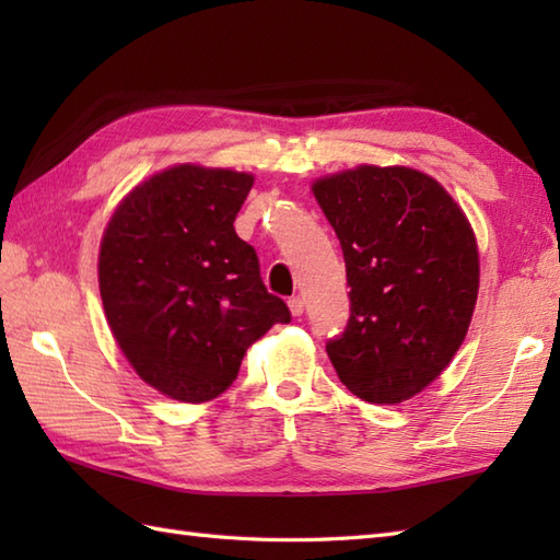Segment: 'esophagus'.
I'll list each match as a JSON object with an SVG mask.
<instances>
[{
    "label": "esophagus",
    "mask_w": 560,
    "mask_h": 560,
    "mask_svg": "<svg viewBox=\"0 0 560 560\" xmlns=\"http://www.w3.org/2000/svg\"><path fill=\"white\" fill-rule=\"evenodd\" d=\"M289 311H291V315H293V317H301V315H303L305 305H303V299H301V295H293V299H289Z\"/></svg>",
    "instance_id": "1"
}]
</instances>
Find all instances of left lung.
I'll return each instance as SVG.
<instances>
[{"label": "left lung", "instance_id": "1", "mask_svg": "<svg viewBox=\"0 0 560 560\" xmlns=\"http://www.w3.org/2000/svg\"><path fill=\"white\" fill-rule=\"evenodd\" d=\"M315 199L335 229L351 315L327 341L339 380L371 404L419 395L462 347L479 293L474 231L443 185L404 165L323 177Z\"/></svg>", "mask_w": 560, "mask_h": 560}]
</instances>
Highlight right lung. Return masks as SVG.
<instances>
[{"label":"right lung","mask_w":560,"mask_h":560,"mask_svg":"<svg viewBox=\"0 0 560 560\" xmlns=\"http://www.w3.org/2000/svg\"><path fill=\"white\" fill-rule=\"evenodd\" d=\"M253 175L173 165L137 185L103 233L105 317L137 375L177 401H209L233 385L245 351L291 323L259 277L233 221Z\"/></svg>","instance_id":"add662e5"}]
</instances>
